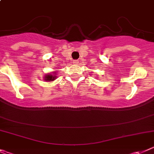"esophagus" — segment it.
<instances>
[{
  "label": "esophagus",
  "instance_id": "esophagus-1",
  "mask_svg": "<svg viewBox=\"0 0 154 154\" xmlns=\"http://www.w3.org/2000/svg\"><path fill=\"white\" fill-rule=\"evenodd\" d=\"M73 63H74V64H78V63H79V61L77 60H73Z\"/></svg>",
  "mask_w": 154,
  "mask_h": 154
}]
</instances>
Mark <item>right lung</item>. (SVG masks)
I'll return each instance as SVG.
<instances>
[{"mask_svg": "<svg viewBox=\"0 0 154 154\" xmlns=\"http://www.w3.org/2000/svg\"><path fill=\"white\" fill-rule=\"evenodd\" d=\"M56 76H53V75H52V74H49V73H48L47 75H45V77H44V80H45V81H54L55 79H56Z\"/></svg>", "mask_w": 154, "mask_h": 154, "instance_id": "obj_1", "label": "right lung"}]
</instances>
